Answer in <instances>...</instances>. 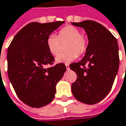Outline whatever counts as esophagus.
Masks as SVG:
<instances>
[{
    "label": "esophagus",
    "mask_w": 126,
    "mask_h": 126,
    "mask_svg": "<svg viewBox=\"0 0 126 126\" xmlns=\"http://www.w3.org/2000/svg\"><path fill=\"white\" fill-rule=\"evenodd\" d=\"M65 67H66V69H67V70L69 69V65H68V64H65Z\"/></svg>",
    "instance_id": "34e87169"
}]
</instances>
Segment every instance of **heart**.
<instances>
[{
  "instance_id": "heart-1",
  "label": "heart",
  "mask_w": 126,
  "mask_h": 126,
  "mask_svg": "<svg viewBox=\"0 0 126 126\" xmlns=\"http://www.w3.org/2000/svg\"><path fill=\"white\" fill-rule=\"evenodd\" d=\"M66 43L65 50L67 52L58 55L55 61L58 63H70L82 55L87 49V40L81 34L79 29L73 26H67L58 32V36L50 34L46 40V45L52 55H57L61 50L62 44Z\"/></svg>"
}]
</instances>
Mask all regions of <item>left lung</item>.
<instances>
[{"label": "left lung", "mask_w": 126, "mask_h": 126, "mask_svg": "<svg viewBox=\"0 0 126 126\" xmlns=\"http://www.w3.org/2000/svg\"><path fill=\"white\" fill-rule=\"evenodd\" d=\"M71 24L84 28L89 40L82 60L70 65V68L77 75L71 91L79 101L94 105L108 94L118 74V41L110 31L96 21L87 20ZM86 63L87 68L84 66Z\"/></svg>", "instance_id": "left-lung-1"}]
</instances>
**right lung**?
<instances>
[{"instance_id":"right-lung-1","label":"right lung","mask_w":126,"mask_h":126,"mask_svg":"<svg viewBox=\"0 0 126 126\" xmlns=\"http://www.w3.org/2000/svg\"><path fill=\"white\" fill-rule=\"evenodd\" d=\"M64 22L30 23L18 32L8 48V79L18 98L30 107L38 108L51 102L56 84L66 71L63 63L45 68L55 60L47 47V38Z\"/></svg>"}]
</instances>
